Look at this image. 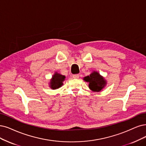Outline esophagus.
I'll return each mask as SVG.
<instances>
[{
	"mask_svg": "<svg viewBox=\"0 0 146 146\" xmlns=\"http://www.w3.org/2000/svg\"><path fill=\"white\" fill-rule=\"evenodd\" d=\"M79 77V74H73V78L74 79H78Z\"/></svg>",
	"mask_w": 146,
	"mask_h": 146,
	"instance_id": "esophagus-1",
	"label": "esophagus"
}]
</instances>
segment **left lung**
<instances>
[{
    "mask_svg": "<svg viewBox=\"0 0 146 146\" xmlns=\"http://www.w3.org/2000/svg\"><path fill=\"white\" fill-rule=\"evenodd\" d=\"M84 79L86 82H89L90 88L96 92L100 91L106 85V80L96 72H93L90 76L85 77Z\"/></svg>",
    "mask_w": 146,
    "mask_h": 146,
    "instance_id": "left-lung-1",
    "label": "left lung"
}]
</instances>
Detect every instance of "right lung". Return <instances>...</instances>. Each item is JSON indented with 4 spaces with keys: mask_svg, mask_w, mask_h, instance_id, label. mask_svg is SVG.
<instances>
[{
    "mask_svg": "<svg viewBox=\"0 0 146 146\" xmlns=\"http://www.w3.org/2000/svg\"><path fill=\"white\" fill-rule=\"evenodd\" d=\"M65 76H63L62 74H58L56 73L53 75L52 79L50 80V86L51 88L53 90H55L56 88H58L63 85L62 82L64 80Z\"/></svg>",
    "mask_w": 146,
    "mask_h": 146,
    "instance_id": "1",
    "label": "right lung"
}]
</instances>
